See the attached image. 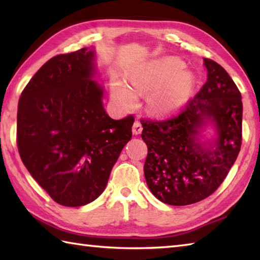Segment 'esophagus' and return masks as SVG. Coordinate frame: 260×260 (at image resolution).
<instances>
[{
    "instance_id": "esophagus-1",
    "label": "esophagus",
    "mask_w": 260,
    "mask_h": 260,
    "mask_svg": "<svg viewBox=\"0 0 260 260\" xmlns=\"http://www.w3.org/2000/svg\"><path fill=\"white\" fill-rule=\"evenodd\" d=\"M142 129H143V127H142V125H141V122L139 120H135L134 125H133V134L139 135V134H141Z\"/></svg>"
}]
</instances>
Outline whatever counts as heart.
Wrapping results in <instances>:
<instances>
[{
	"label": "heart",
	"mask_w": 260,
	"mask_h": 260,
	"mask_svg": "<svg viewBox=\"0 0 260 260\" xmlns=\"http://www.w3.org/2000/svg\"><path fill=\"white\" fill-rule=\"evenodd\" d=\"M182 68V62L175 58L153 60L129 75L131 87L117 82L112 86V93L126 109L138 106V94L149 93L151 110L159 115L173 114L186 102L193 86L191 74Z\"/></svg>",
	"instance_id": "b5f03b06"
}]
</instances>
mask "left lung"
Instances as JSON below:
<instances>
[{"label": "left lung", "instance_id": "1", "mask_svg": "<svg viewBox=\"0 0 260 260\" xmlns=\"http://www.w3.org/2000/svg\"><path fill=\"white\" fill-rule=\"evenodd\" d=\"M204 61L207 82L177 115L141 119V136L148 146L146 184L167 205H192L212 194L241 149V93L220 64L208 58ZM205 119L214 121L219 133L214 149H206L196 138Z\"/></svg>", "mask_w": 260, "mask_h": 260}]
</instances>
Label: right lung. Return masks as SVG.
<instances>
[{
  "mask_svg": "<svg viewBox=\"0 0 260 260\" xmlns=\"http://www.w3.org/2000/svg\"><path fill=\"white\" fill-rule=\"evenodd\" d=\"M94 52L83 48L42 66L19 99L17 145L32 178L59 205L81 207L105 191L132 139L133 115L115 120L91 79Z\"/></svg>",
  "mask_w": 260,
  "mask_h": 260,
  "instance_id": "right-lung-1",
  "label": "right lung"
}]
</instances>
